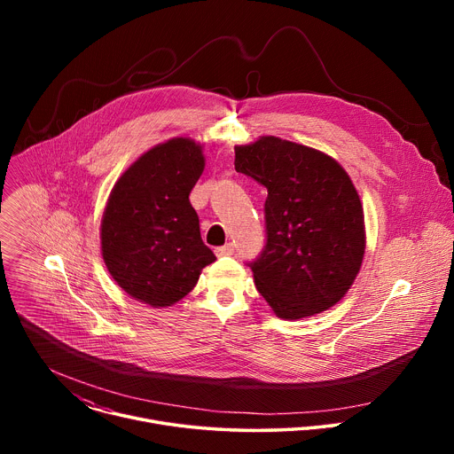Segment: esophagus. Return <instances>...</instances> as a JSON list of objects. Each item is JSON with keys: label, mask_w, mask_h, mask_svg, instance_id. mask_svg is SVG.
<instances>
[{"label": "esophagus", "mask_w": 454, "mask_h": 454, "mask_svg": "<svg viewBox=\"0 0 454 454\" xmlns=\"http://www.w3.org/2000/svg\"><path fill=\"white\" fill-rule=\"evenodd\" d=\"M233 251H235V246L230 242V244H226V246H221V247H215V254L217 256H224V254H233Z\"/></svg>", "instance_id": "34e87169"}]
</instances>
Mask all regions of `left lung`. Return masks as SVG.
Masks as SVG:
<instances>
[{
    "instance_id": "8db88e82",
    "label": "left lung",
    "mask_w": 454,
    "mask_h": 454,
    "mask_svg": "<svg viewBox=\"0 0 454 454\" xmlns=\"http://www.w3.org/2000/svg\"><path fill=\"white\" fill-rule=\"evenodd\" d=\"M235 170L268 188V240L249 262L258 293L282 319L336 305L366 246L363 205L345 168L312 147L262 137L235 147Z\"/></svg>"
}]
</instances>
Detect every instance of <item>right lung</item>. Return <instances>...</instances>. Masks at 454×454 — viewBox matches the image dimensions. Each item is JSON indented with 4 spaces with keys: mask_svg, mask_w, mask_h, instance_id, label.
<instances>
[{
    "mask_svg": "<svg viewBox=\"0 0 454 454\" xmlns=\"http://www.w3.org/2000/svg\"><path fill=\"white\" fill-rule=\"evenodd\" d=\"M203 170V147L172 138L142 154L109 193L100 224L104 262L113 280L142 303L174 305L215 261L188 200Z\"/></svg>",
    "mask_w": 454,
    "mask_h": 454,
    "instance_id": "1",
    "label": "right lung"
}]
</instances>
